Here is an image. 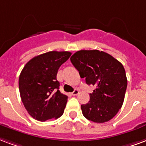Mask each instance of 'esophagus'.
<instances>
[{"label":"esophagus","instance_id":"1","mask_svg":"<svg viewBox=\"0 0 146 146\" xmlns=\"http://www.w3.org/2000/svg\"><path fill=\"white\" fill-rule=\"evenodd\" d=\"M79 94V90H74L73 92H72V95L75 96V95H77Z\"/></svg>","mask_w":146,"mask_h":146}]
</instances>
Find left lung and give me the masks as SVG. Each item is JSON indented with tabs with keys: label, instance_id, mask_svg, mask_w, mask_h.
Instances as JSON below:
<instances>
[{
	"label": "left lung",
	"instance_id": "8db88e82",
	"mask_svg": "<svg viewBox=\"0 0 146 146\" xmlns=\"http://www.w3.org/2000/svg\"><path fill=\"white\" fill-rule=\"evenodd\" d=\"M70 61L87 84L96 87L90 94L89 102L81 105L84 116L96 123L110 121L125 99L128 81L123 65L110 54L99 50L77 51Z\"/></svg>",
	"mask_w": 146,
	"mask_h": 146
}]
</instances>
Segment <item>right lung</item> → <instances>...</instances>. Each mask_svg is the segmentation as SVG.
<instances>
[{"label":"right lung","mask_w":146,"mask_h":146,"mask_svg":"<svg viewBox=\"0 0 146 146\" xmlns=\"http://www.w3.org/2000/svg\"><path fill=\"white\" fill-rule=\"evenodd\" d=\"M70 56L66 51L41 54L29 60L21 70L18 80L21 101L35 119L45 121L63 114L68 97L59 91L56 75Z\"/></svg>","instance_id":"add662e5"}]
</instances>
